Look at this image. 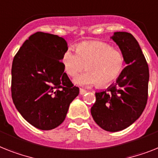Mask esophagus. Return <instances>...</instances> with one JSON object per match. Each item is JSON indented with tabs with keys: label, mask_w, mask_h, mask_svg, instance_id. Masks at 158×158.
Listing matches in <instances>:
<instances>
[{
	"label": "esophagus",
	"mask_w": 158,
	"mask_h": 158,
	"mask_svg": "<svg viewBox=\"0 0 158 158\" xmlns=\"http://www.w3.org/2000/svg\"><path fill=\"white\" fill-rule=\"evenodd\" d=\"M87 91L85 90V89H80V94L81 95H83L85 94L86 93Z\"/></svg>",
	"instance_id": "34e87169"
}]
</instances>
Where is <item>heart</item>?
<instances>
[{
  "label": "heart",
  "instance_id": "heart-1",
  "mask_svg": "<svg viewBox=\"0 0 158 158\" xmlns=\"http://www.w3.org/2000/svg\"><path fill=\"white\" fill-rule=\"evenodd\" d=\"M74 52L65 51L62 64L65 73L73 77L86 66V71L75 79L81 86H91L98 83L100 86L110 84L120 76L124 67V57L121 52L102 41L85 42L78 44Z\"/></svg>",
  "mask_w": 158,
  "mask_h": 158
}]
</instances>
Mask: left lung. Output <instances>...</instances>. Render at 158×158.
<instances>
[{
  "label": "left lung",
  "mask_w": 158,
  "mask_h": 158,
  "mask_svg": "<svg viewBox=\"0 0 158 158\" xmlns=\"http://www.w3.org/2000/svg\"><path fill=\"white\" fill-rule=\"evenodd\" d=\"M120 49L127 64L114 84L106 90L95 93L91 107L94 120L107 131L127 128L144 111L148 99V66L134 36L127 32H114L110 37Z\"/></svg>",
  "instance_id": "left-lung-1"
}]
</instances>
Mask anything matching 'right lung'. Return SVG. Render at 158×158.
I'll list each match as a JSON object with an SVG mask.
<instances>
[{
  "instance_id": "add662e5",
  "label": "right lung",
  "mask_w": 158,
  "mask_h": 158,
  "mask_svg": "<svg viewBox=\"0 0 158 158\" xmlns=\"http://www.w3.org/2000/svg\"><path fill=\"white\" fill-rule=\"evenodd\" d=\"M67 49L62 37L36 32L13 60V102L22 116L40 130H52L63 123L70 103L79 94L61 62Z\"/></svg>"
}]
</instances>
